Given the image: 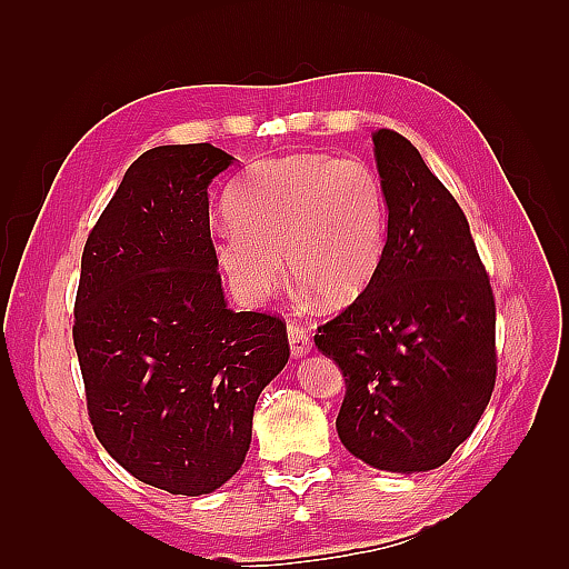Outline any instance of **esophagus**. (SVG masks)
Wrapping results in <instances>:
<instances>
[{
  "mask_svg": "<svg viewBox=\"0 0 569 569\" xmlns=\"http://www.w3.org/2000/svg\"><path fill=\"white\" fill-rule=\"evenodd\" d=\"M287 337H289L291 356H295V358H303V356L311 353V332H308L306 327L289 322V325H287Z\"/></svg>",
  "mask_w": 569,
  "mask_h": 569,
  "instance_id": "esophagus-1",
  "label": "esophagus"
}]
</instances>
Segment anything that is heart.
Listing matches in <instances>:
<instances>
[{"instance_id":"b5f03b06","label":"heart","mask_w":569,"mask_h":569,"mask_svg":"<svg viewBox=\"0 0 569 569\" xmlns=\"http://www.w3.org/2000/svg\"><path fill=\"white\" fill-rule=\"evenodd\" d=\"M228 218L213 258L239 301L258 306L278 289L284 254L291 280L325 308H341L380 268L389 201L366 161L291 153L253 163L232 184Z\"/></svg>"}]
</instances>
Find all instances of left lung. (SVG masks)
<instances>
[{"mask_svg": "<svg viewBox=\"0 0 569 569\" xmlns=\"http://www.w3.org/2000/svg\"><path fill=\"white\" fill-rule=\"evenodd\" d=\"M389 201L370 287L318 327L347 396L337 435L387 472H427L472 435L496 382V303L468 218L403 134L375 130Z\"/></svg>", "mask_w": 569, "mask_h": 569, "instance_id": "8db88e82", "label": "left lung"}]
</instances>
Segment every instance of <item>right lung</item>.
I'll return each instance as SVG.
<instances>
[{
  "label": "right lung",
  "mask_w": 569,
  "mask_h": 569,
  "mask_svg": "<svg viewBox=\"0 0 569 569\" xmlns=\"http://www.w3.org/2000/svg\"><path fill=\"white\" fill-rule=\"evenodd\" d=\"M234 157L166 144L137 159L88 237L73 341L94 435L134 479L180 496L242 468L253 408L289 360L287 325L228 308L209 184Z\"/></svg>",
  "instance_id": "add662e5"
}]
</instances>
